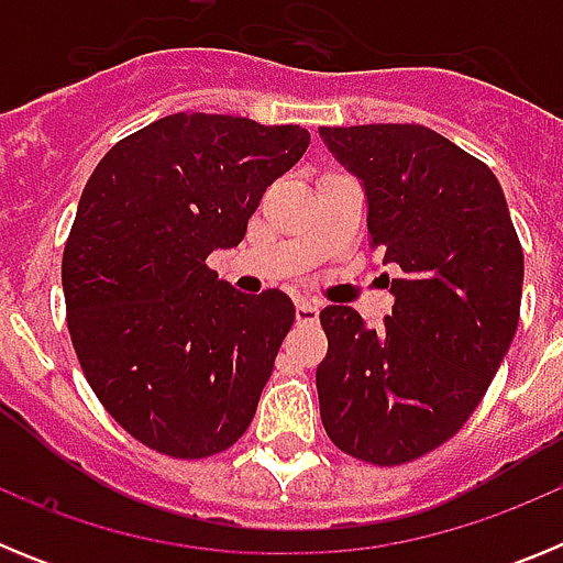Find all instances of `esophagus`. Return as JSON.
Returning a JSON list of instances; mask_svg holds the SVG:
<instances>
[{"instance_id": "34e87169", "label": "esophagus", "mask_w": 563, "mask_h": 563, "mask_svg": "<svg viewBox=\"0 0 563 563\" xmlns=\"http://www.w3.org/2000/svg\"><path fill=\"white\" fill-rule=\"evenodd\" d=\"M318 312H321L318 301H310V298H298V301H296V321H298V324H316Z\"/></svg>"}]
</instances>
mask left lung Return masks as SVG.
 <instances>
[{"instance_id": "1", "label": "left lung", "mask_w": 563, "mask_h": 563, "mask_svg": "<svg viewBox=\"0 0 563 563\" xmlns=\"http://www.w3.org/2000/svg\"><path fill=\"white\" fill-rule=\"evenodd\" d=\"M318 132L363 183L372 247L397 267L380 330L352 307L321 310V422L343 454L402 465L449 442L485 397L519 327L525 253L494 172L434 129Z\"/></svg>"}]
</instances>
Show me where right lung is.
<instances>
[{"label":"right lung","mask_w":563,"mask_h":563,"mask_svg":"<svg viewBox=\"0 0 563 563\" xmlns=\"http://www.w3.org/2000/svg\"><path fill=\"white\" fill-rule=\"evenodd\" d=\"M307 146L292 123L177 112L114 143L84 186L62 258L67 330L103 409L157 454H220L256 415L296 307L233 290L206 258L242 242Z\"/></svg>","instance_id":"right-lung-1"}]
</instances>
